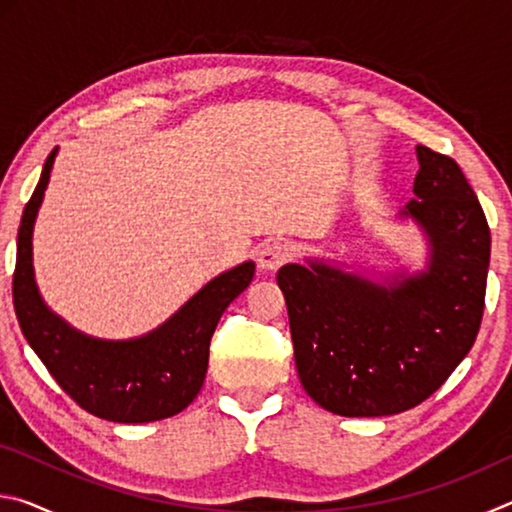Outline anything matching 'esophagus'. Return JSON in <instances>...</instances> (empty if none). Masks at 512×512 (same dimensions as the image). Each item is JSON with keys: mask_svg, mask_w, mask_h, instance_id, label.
I'll use <instances>...</instances> for the list:
<instances>
[{"mask_svg": "<svg viewBox=\"0 0 512 512\" xmlns=\"http://www.w3.org/2000/svg\"><path fill=\"white\" fill-rule=\"evenodd\" d=\"M291 257V248L287 241H280V239H273L259 248V255H257V264L262 271H277L287 259Z\"/></svg>", "mask_w": 512, "mask_h": 512, "instance_id": "esophagus-1", "label": "esophagus"}]
</instances>
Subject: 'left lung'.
Here are the masks:
<instances>
[{"label":"left lung","instance_id":"obj_1","mask_svg":"<svg viewBox=\"0 0 512 512\" xmlns=\"http://www.w3.org/2000/svg\"><path fill=\"white\" fill-rule=\"evenodd\" d=\"M418 176L400 221L418 225L427 268L384 282L325 259L277 271L300 384L325 411L381 418L445 384L481 327L490 228L458 164L415 146Z\"/></svg>","mask_w":512,"mask_h":512}]
</instances>
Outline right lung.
I'll return each mask as SVG.
<instances>
[{
  "label": "right lung",
  "mask_w": 512,
  "mask_h": 512,
  "mask_svg": "<svg viewBox=\"0 0 512 512\" xmlns=\"http://www.w3.org/2000/svg\"><path fill=\"white\" fill-rule=\"evenodd\" d=\"M56 155L58 149L49 153L17 230L13 305L24 339L58 386L97 418L124 424L171 418L201 393L216 323L253 282L255 262L216 275L169 320L137 339L108 341L79 332L45 305L33 271V225Z\"/></svg>",
  "instance_id": "obj_1"
}]
</instances>
